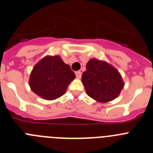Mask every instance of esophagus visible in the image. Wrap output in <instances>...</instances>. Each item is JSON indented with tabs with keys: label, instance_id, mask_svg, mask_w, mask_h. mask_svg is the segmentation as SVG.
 <instances>
[{
	"label": "esophagus",
	"instance_id": "1",
	"mask_svg": "<svg viewBox=\"0 0 153 153\" xmlns=\"http://www.w3.org/2000/svg\"><path fill=\"white\" fill-rule=\"evenodd\" d=\"M81 76H82V73H81L80 71H76V76L77 79H80Z\"/></svg>",
	"mask_w": 153,
	"mask_h": 153
}]
</instances>
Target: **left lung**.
<instances>
[{"instance_id":"1","label":"left lung","mask_w":153,"mask_h":153,"mask_svg":"<svg viewBox=\"0 0 153 153\" xmlns=\"http://www.w3.org/2000/svg\"><path fill=\"white\" fill-rule=\"evenodd\" d=\"M82 82L86 94L95 100L107 102L120 95L124 86L118 70L106 62L91 59L83 73Z\"/></svg>"}]
</instances>
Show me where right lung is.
<instances>
[{"label": "right lung", "mask_w": 153, "mask_h": 153, "mask_svg": "<svg viewBox=\"0 0 153 153\" xmlns=\"http://www.w3.org/2000/svg\"><path fill=\"white\" fill-rule=\"evenodd\" d=\"M76 77L68 64L59 56H47L34 66L30 76L31 90L44 100H53L63 96Z\"/></svg>", "instance_id": "1"}]
</instances>
